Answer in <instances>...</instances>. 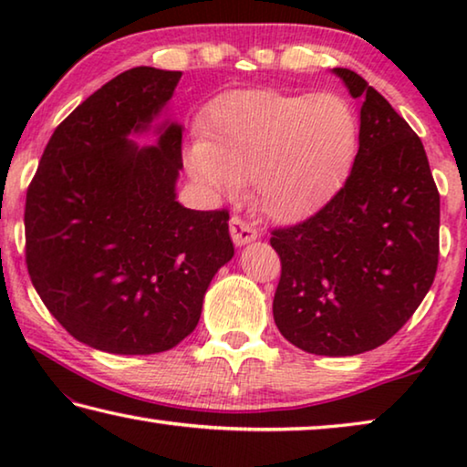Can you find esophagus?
<instances>
[{"instance_id": "1", "label": "esophagus", "mask_w": 467, "mask_h": 467, "mask_svg": "<svg viewBox=\"0 0 467 467\" xmlns=\"http://www.w3.org/2000/svg\"><path fill=\"white\" fill-rule=\"evenodd\" d=\"M231 236H233L236 247H243V244L253 243L257 239V231L244 223V220H241L239 216H233L231 218Z\"/></svg>"}]
</instances>
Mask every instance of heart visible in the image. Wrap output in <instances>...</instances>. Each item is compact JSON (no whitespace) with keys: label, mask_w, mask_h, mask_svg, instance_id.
Returning a JSON list of instances; mask_svg holds the SVG:
<instances>
[{"label":"heart","mask_w":467,"mask_h":467,"mask_svg":"<svg viewBox=\"0 0 467 467\" xmlns=\"http://www.w3.org/2000/svg\"><path fill=\"white\" fill-rule=\"evenodd\" d=\"M203 138L187 152L192 179L210 195L255 185V205L298 224L331 202L358 150L357 110L339 94L241 90L212 102Z\"/></svg>","instance_id":"b5f03b06"}]
</instances>
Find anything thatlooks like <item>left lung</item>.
Wrapping results in <instances>:
<instances>
[{"instance_id":"1","label":"left lung","mask_w":467,"mask_h":467,"mask_svg":"<svg viewBox=\"0 0 467 467\" xmlns=\"http://www.w3.org/2000/svg\"><path fill=\"white\" fill-rule=\"evenodd\" d=\"M331 72L362 99L358 152L326 208L272 233L274 321L300 350L354 357L398 334L431 290L439 192L420 138L389 102L352 69Z\"/></svg>"}]
</instances>
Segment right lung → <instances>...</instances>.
Returning <instances> with one entry per match:
<instances>
[{"instance_id":"obj_1","label":"right lung","mask_w":467,"mask_h":467,"mask_svg":"<svg viewBox=\"0 0 467 467\" xmlns=\"http://www.w3.org/2000/svg\"><path fill=\"white\" fill-rule=\"evenodd\" d=\"M181 76L140 66L107 82L53 131L26 193L35 290L78 342L109 354L177 346L234 255L226 210L177 202ZM150 130L155 146L140 147Z\"/></svg>"}]
</instances>
